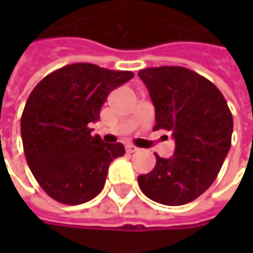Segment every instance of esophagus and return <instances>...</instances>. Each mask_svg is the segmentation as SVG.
Instances as JSON below:
<instances>
[{
    "instance_id": "34e87169",
    "label": "esophagus",
    "mask_w": 253,
    "mask_h": 253,
    "mask_svg": "<svg viewBox=\"0 0 253 253\" xmlns=\"http://www.w3.org/2000/svg\"><path fill=\"white\" fill-rule=\"evenodd\" d=\"M137 150H138L137 146H134V145H126L127 153H134V152H137Z\"/></svg>"
}]
</instances>
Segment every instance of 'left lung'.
<instances>
[{
    "label": "left lung",
    "instance_id": "8db88e82",
    "mask_svg": "<svg viewBox=\"0 0 253 253\" xmlns=\"http://www.w3.org/2000/svg\"><path fill=\"white\" fill-rule=\"evenodd\" d=\"M156 108L153 130L173 132L175 153L156 156V167L138 176L152 201L180 206L201 196L217 179L232 145L233 116L219 89L207 78L181 66L139 70Z\"/></svg>",
    "mask_w": 253,
    "mask_h": 253
}]
</instances>
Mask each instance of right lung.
Instances as JSON below:
<instances>
[{"label": "right lung", "mask_w": 253, "mask_h": 253, "mask_svg": "<svg viewBox=\"0 0 253 253\" xmlns=\"http://www.w3.org/2000/svg\"><path fill=\"white\" fill-rule=\"evenodd\" d=\"M134 77L93 63H72L47 74L31 92L21 115V139L32 175L47 195L81 205L99 195L121 142L90 135L107 96Z\"/></svg>", "instance_id": "1"}]
</instances>
